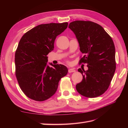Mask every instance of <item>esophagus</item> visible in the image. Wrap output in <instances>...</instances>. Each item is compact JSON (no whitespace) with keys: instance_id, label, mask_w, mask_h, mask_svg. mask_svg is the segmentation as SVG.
Listing matches in <instances>:
<instances>
[{"instance_id":"34e87169","label":"esophagus","mask_w":128,"mask_h":128,"mask_svg":"<svg viewBox=\"0 0 128 128\" xmlns=\"http://www.w3.org/2000/svg\"><path fill=\"white\" fill-rule=\"evenodd\" d=\"M75 72V70L74 68H69V70H68V72L69 73L70 72Z\"/></svg>"}]
</instances>
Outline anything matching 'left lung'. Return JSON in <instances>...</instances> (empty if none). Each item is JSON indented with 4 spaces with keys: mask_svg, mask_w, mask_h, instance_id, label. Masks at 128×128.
<instances>
[{
    "mask_svg": "<svg viewBox=\"0 0 128 128\" xmlns=\"http://www.w3.org/2000/svg\"><path fill=\"white\" fill-rule=\"evenodd\" d=\"M75 34L84 56L80 62L86 63L88 69L78 71L83 75L76 88L88 98L102 94L109 87L116 69L115 48L110 36L102 27L91 21H75L69 24Z\"/></svg>",
    "mask_w": 128,
    "mask_h": 128,
    "instance_id": "left-lung-1",
    "label": "left lung"
}]
</instances>
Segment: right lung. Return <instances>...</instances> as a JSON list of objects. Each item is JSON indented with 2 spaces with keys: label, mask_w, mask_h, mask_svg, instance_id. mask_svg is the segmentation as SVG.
Here are the masks:
<instances>
[{
  "label": "right lung",
  "mask_w": 128,
  "mask_h": 128,
  "mask_svg": "<svg viewBox=\"0 0 128 128\" xmlns=\"http://www.w3.org/2000/svg\"><path fill=\"white\" fill-rule=\"evenodd\" d=\"M68 23L40 24L26 32L19 42L15 54V74L22 91L28 98L44 101L54 94L62 77L68 73L62 64H48L57 36Z\"/></svg>",
  "instance_id": "add662e5"
}]
</instances>
